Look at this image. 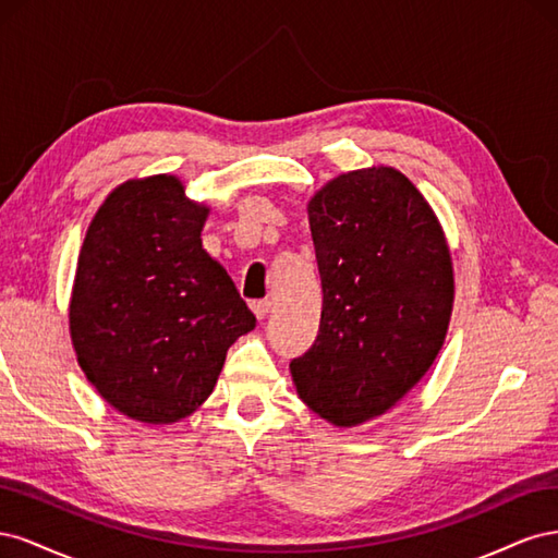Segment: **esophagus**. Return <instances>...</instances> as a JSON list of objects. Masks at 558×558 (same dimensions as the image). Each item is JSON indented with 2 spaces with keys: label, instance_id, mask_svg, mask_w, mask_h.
<instances>
[{
  "label": "esophagus",
  "instance_id": "1",
  "mask_svg": "<svg viewBox=\"0 0 558 558\" xmlns=\"http://www.w3.org/2000/svg\"><path fill=\"white\" fill-rule=\"evenodd\" d=\"M251 310H253V314H256L258 318H265L269 314V310H272V302H269V300H256L251 305Z\"/></svg>",
  "mask_w": 558,
  "mask_h": 558
}]
</instances>
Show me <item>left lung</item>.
I'll return each instance as SVG.
<instances>
[{
    "label": "left lung",
    "instance_id": "1",
    "mask_svg": "<svg viewBox=\"0 0 558 558\" xmlns=\"http://www.w3.org/2000/svg\"><path fill=\"white\" fill-rule=\"evenodd\" d=\"M307 211L324 305L291 375L318 416L359 426L391 410L440 353L453 305L449 246L393 167L340 174Z\"/></svg>",
    "mask_w": 558,
    "mask_h": 558
}]
</instances>
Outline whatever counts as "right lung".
Segmentation results:
<instances>
[{"label":"right lung","mask_w":558,"mask_h":558,"mask_svg":"<svg viewBox=\"0 0 558 558\" xmlns=\"http://www.w3.org/2000/svg\"><path fill=\"white\" fill-rule=\"evenodd\" d=\"M207 214L177 177L125 181L78 253L70 302L78 365L111 408L142 424L193 414L232 342L256 328L223 265L202 248Z\"/></svg>","instance_id":"1"}]
</instances>
